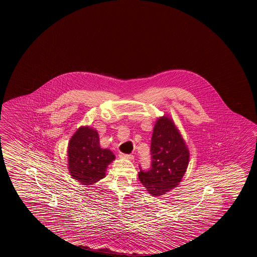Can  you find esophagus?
Returning a JSON list of instances; mask_svg holds the SVG:
<instances>
[{
	"mask_svg": "<svg viewBox=\"0 0 257 257\" xmlns=\"http://www.w3.org/2000/svg\"><path fill=\"white\" fill-rule=\"evenodd\" d=\"M119 157H120V158H123V159H127V160H133V159H134V156H132V155H123V154H120Z\"/></svg>",
	"mask_w": 257,
	"mask_h": 257,
	"instance_id": "esophagus-1",
	"label": "esophagus"
}]
</instances>
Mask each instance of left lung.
I'll list each match as a JSON object with an SVG mask.
<instances>
[{
    "mask_svg": "<svg viewBox=\"0 0 257 257\" xmlns=\"http://www.w3.org/2000/svg\"><path fill=\"white\" fill-rule=\"evenodd\" d=\"M152 164L148 171L139 172V179L149 194L160 197L179 186L189 163V151L170 116L156 119L151 143Z\"/></svg>",
    "mask_w": 257,
    "mask_h": 257,
    "instance_id": "obj_1",
    "label": "left lung"
}]
</instances>
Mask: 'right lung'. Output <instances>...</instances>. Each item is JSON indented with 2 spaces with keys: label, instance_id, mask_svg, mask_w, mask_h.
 <instances>
[{
  "label": "right lung",
  "instance_id": "1",
  "mask_svg": "<svg viewBox=\"0 0 257 257\" xmlns=\"http://www.w3.org/2000/svg\"><path fill=\"white\" fill-rule=\"evenodd\" d=\"M109 149L101 148L99 134L90 126H81L68 145V170L72 179L91 186L105 177L106 169L115 160Z\"/></svg>",
  "mask_w": 257,
  "mask_h": 257
}]
</instances>
